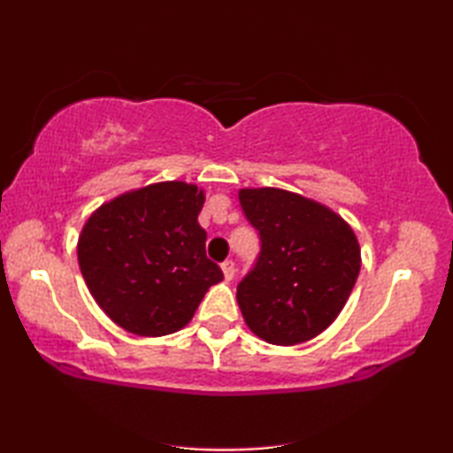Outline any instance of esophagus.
I'll list each match as a JSON object with an SVG mask.
<instances>
[{"label": "esophagus", "instance_id": "1", "mask_svg": "<svg viewBox=\"0 0 453 453\" xmlns=\"http://www.w3.org/2000/svg\"><path fill=\"white\" fill-rule=\"evenodd\" d=\"M220 269H222V273H225V280H228V281H231L233 277H234V273H236V267H234L233 261H225L220 265Z\"/></svg>", "mask_w": 453, "mask_h": 453}]
</instances>
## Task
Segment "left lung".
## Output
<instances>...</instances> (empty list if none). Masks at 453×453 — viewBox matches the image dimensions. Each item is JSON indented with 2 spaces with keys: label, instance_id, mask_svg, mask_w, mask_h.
Here are the masks:
<instances>
[{
  "label": "left lung",
  "instance_id": "8db88e82",
  "mask_svg": "<svg viewBox=\"0 0 453 453\" xmlns=\"http://www.w3.org/2000/svg\"><path fill=\"white\" fill-rule=\"evenodd\" d=\"M239 200L261 239L255 267L236 288L247 326L277 346L316 338L357 283V234L328 206L280 188H245Z\"/></svg>",
  "mask_w": 453,
  "mask_h": 453
}]
</instances>
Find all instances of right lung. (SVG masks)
<instances>
[{"label":"right lung","mask_w":453,"mask_h":453,"mask_svg":"<svg viewBox=\"0 0 453 453\" xmlns=\"http://www.w3.org/2000/svg\"><path fill=\"white\" fill-rule=\"evenodd\" d=\"M204 192L159 182L121 194L90 214L79 265L99 308L137 336H165L190 322L222 271L198 225Z\"/></svg>","instance_id":"add662e5"}]
</instances>
